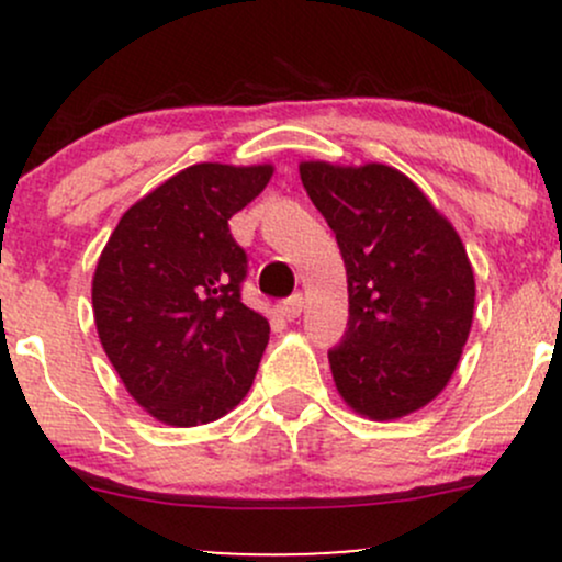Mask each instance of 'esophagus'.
<instances>
[{
	"label": "esophagus",
	"mask_w": 562,
	"mask_h": 562,
	"mask_svg": "<svg viewBox=\"0 0 562 562\" xmlns=\"http://www.w3.org/2000/svg\"><path fill=\"white\" fill-rule=\"evenodd\" d=\"M303 312V295L301 293H293L290 299L280 301V314L285 319H299Z\"/></svg>",
	"instance_id": "1"
}]
</instances>
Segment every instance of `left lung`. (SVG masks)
<instances>
[{
	"mask_svg": "<svg viewBox=\"0 0 562 562\" xmlns=\"http://www.w3.org/2000/svg\"><path fill=\"white\" fill-rule=\"evenodd\" d=\"M301 182L346 263L348 327L327 351L335 389L370 420H396L447 389L473 325L460 235L402 171L303 160Z\"/></svg>",
	"mask_w": 562,
	"mask_h": 562,
	"instance_id": "1",
	"label": "left lung"
}]
</instances>
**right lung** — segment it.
Here are the masks:
<instances>
[{"mask_svg":"<svg viewBox=\"0 0 562 562\" xmlns=\"http://www.w3.org/2000/svg\"><path fill=\"white\" fill-rule=\"evenodd\" d=\"M272 166L195 164L121 216L97 261L100 344L142 409L177 428L227 415L254 385L269 322L240 288L248 256L229 232Z\"/></svg>","mask_w":562,"mask_h":562,"instance_id":"obj_1","label":"right lung"}]
</instances>
